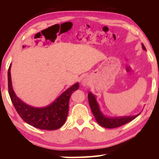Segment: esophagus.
Returning a JSON list of instances; mask_svg holds the SVG:
<instances>
[{
    "mask_svg": "<svg viewBox=\"0 0 159 159\" xmlns=\"http://www.w3.org/2000/svg\"><path fill=\"white\" fill-rule=\"evenodd\" d=\"M80 83H81V85H83V86H85L86 85H87L88 81H87V80H86V79H82V80H81V81H80Z\"/></svg>",
    "mask_w": 159,
    "mask_h": 159,
    "instance_id": "34e87169",
    "label": "esophagus"
}]
</instances>
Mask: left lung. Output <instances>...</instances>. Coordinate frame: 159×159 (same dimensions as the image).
I'll list each match as a JSON object with an SVG mask.
<instances>
[{"label":"left lung","mask_w":159,"mask_h":159,"mask_svg":"<svg viewBox=\"0 0 159 159\" xmlns=\"http://www.w3.org/2000/svg\"><path fill=\"white\" fill-rule=\"evenodd\" d=\"M142 46L143 50H146L144 45L142 43ZM88 102L92 111L93 114L95 116L97 122L99 123V125L106 128H114L119 127L125 123L130 122L131 120H134L137 116L139 115L137 114L135 116H122V117H107L102 114L99 109V106L96 100L95 96L92 93H89L88 95Z\"/></svg>","instance_id":"8db88e82"}]
</instances>
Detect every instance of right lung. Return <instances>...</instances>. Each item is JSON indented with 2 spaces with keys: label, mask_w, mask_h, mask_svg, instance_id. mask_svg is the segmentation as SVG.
Returning a JSON list of instances; mask_svg holds the SVG:
<instances>
[{
  "label": "right lung",
  "mask_w": 159,
  "mask_h": 159,
  "mask_svg": "<svg viewBox=\"0 0 159 159\" xmlns=\"http://www.w3.org/2000/svg\"><path fill=\"white\" fill-rule=\"evenodd\" d=\"M10 68L11 64L7 72L8 93L13 105L20 117L26 123L41 130H53L61 128L68 116L70 97L74 91L79 89V83H75L64 91L50 105L40 108L34 107L25 103L15 95L12 88Z\"/></svg>",
  "instance_id": "obj_1"
}]
</instances>
